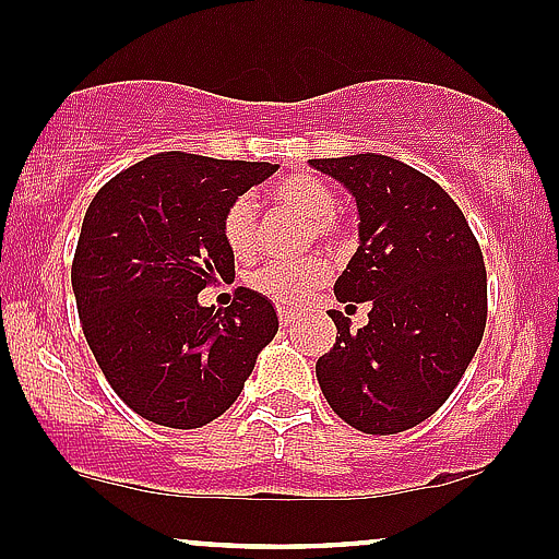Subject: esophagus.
Masks as SVG:
<instances>
[{
    "label": "esophagus",
    "mask_w": 559,
    "mask_h": 559,
    "mask_svg": "<svg viewBox=\"0 0 559 559\" xmlns=\"http://www.w3.org/2000/svg\"><path fill=\"white\" fill-rule=\"evenodd\" d=\"M277 314H280V325L282 328H290L293 322L298 320V314L293 309H277Z\"/></svg>",
    "instance_id": "34e87169"
}]
</instances>
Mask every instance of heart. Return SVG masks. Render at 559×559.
<instances>
[{"mask_svg": "<svg viewBox=\"0 0 559 559\" xmlns=\"http://www.w3.org/2000/svg\"><path fill=\"white\" fill-rule=\"evenodd\" d=\"M269 202L277 207L290 210L298 218L311 221L314 237L325 242H338L344 237L338 213H335L333 189L309 173H293L280 178L266 191ZM224 242L237 261L255 258V207L250 200H237L224 215ZM330 277V261L322 255H306L298 261H272L258 266L250 274V287L274 304H298L317 290Z\"/></svg>", "mask_w": 559, "mask_h": 559, "instance_id": "heart-1", "label": "heart"}]
</instances>
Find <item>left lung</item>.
<instances>
[{
    "label": "left lung",
    "instance_id": "1",
    "mask_svg": "<svg viewBox=\"0 0 559 559\" xmlns=\"http://www.w3.org/2000/svg\"><path fill=\"white\" fill-rule=\"evenodd\" d=\"M311 167L344 183L359 213V248L335 298L370 304L359 330L330 311L338 335L317 381L354 429L397 435L440 411L483 341V250L448 191L405 162L354 154Z\"/></svg>",
    "mask_w": 559,
    "mask_h": 559
}]
</instances>
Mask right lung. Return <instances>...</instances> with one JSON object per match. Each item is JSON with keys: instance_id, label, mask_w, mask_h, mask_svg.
<instances>
[{"instance_id": "1", "label": "right lung", "mask_w": 559, "mask_h": 559, "mask_svg": "<svg viewBox=\"0 0 559 559\" xmlns=\"http://www.w3.org/2000/svg\"><path fill=\"white\" fill-rule=\"evenodd\" d=\"M277 165L165 152L117 173L90 202L71 263L82 330L117 397L170 429L234 405L277 311L237 287L226 309L200 293L234 277L224 215Z\"/></svg>"}]
</instances>
